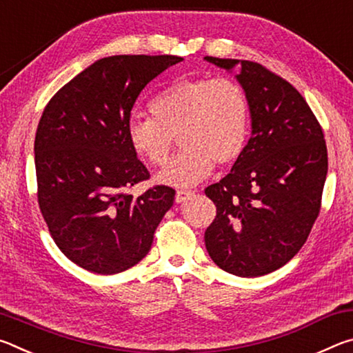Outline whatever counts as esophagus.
<instances>
[{"mask_svg": "<svg viewBox=\"0 0 353 353\" xmlns=\"http://www.w3.org/2000/svg\"><path fill=\"white\" fill-rule=\"evenodd\" d=\"M193 194H194V191H191V190H183V188L177 190L176 202H177V204H179V202H183L185 199H188L190 196H193Z\"/></svg>", "mask_w": 353, "mask_h": 353, "instance_id": "esophagus-1", "label": "esophagus"}]
</instances>
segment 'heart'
<instances>
[{
	"label": "heart",
	"instance_id": "b5f03b06",
	"mask_svg": "<svg viewBox=\"0 0 353 353\" xmlns=\"http://www.w3.org/2000/svg\"><path fill=\"white\" fill-rule=\"evenodd\" d=\"M148 109L151 118L134 117L126 126L137 157L163 166L176 137L182 145L160 172V182L190 187L210 174L214 163H234L246 146L250 104L246 90L232 77L176 81L155 94Z\"/></svg>",
	"mask_w": 353,
	"mask_h": 353
}]
</instances>
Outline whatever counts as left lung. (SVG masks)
<instances>
[{
    "label": "left lung",
    "mask_w": 353,
    "mask_h": 353,
    "mask_svg": "<svg viewBox=\"0 0 353 353\" xmlns=\"http://www.w3.org/2000/svg\"><path fill=\"white\" fill-rule=\"evenodd\" d=\"M232 70L248 93L252 135L232 171L205 188L216 216L205 230L210 259L238 277L286 265L305 244L321 210L328 159L324 132L307 101L263 65L205 57Z\"/></svg>",
    "instance_id": "obj_1"
}]
</instances>
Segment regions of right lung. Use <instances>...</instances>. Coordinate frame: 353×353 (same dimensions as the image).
Wrapping results in <instances>:
<instances>
[{
  "label": "right lung",
  "instance_id": "add662e5",
  "mask_svg": "<svg viewBox=\"0 0 353 353\" xmlns=\"http://www.w3.org/2000/svg\"><path fill=\"white\" fill-rule=\"evenodd\" d=\"M177 56L104 57L46 104L35 134L37 199L48 230L68 260L112 276L145 259L176 191L129 190L149 171L130 149L126 126L137 98Z\"/></svg>",
  "mask_w": 353,
  "mask_h": 353
}]
</instances>
